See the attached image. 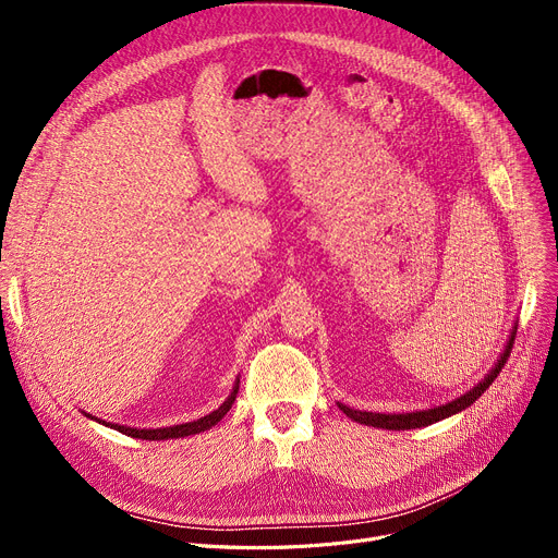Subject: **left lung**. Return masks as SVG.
<instances>
[{"label": "left lung", "mask_w": 558, "mask_h": 558, "mask_svg": "<svg viewBox=\"0 0 558 558\" xmlns=\"http://www.w3.org/2000/svg\"><path fill=\"white\" fill-rule=\"evenodd\" d=\"M513 339H515V330L511 332V339H509V343H507V348H505L502 357L497 360L495 368L482 379V383H480L473 391H468L465 396H461V398H457V400H452V402H448V404H444V407L425 409V412H414V414H373V412H357V409H350V407H345V404H339L341 412H343L348 418H353V421H357V423H362V425L383 427V429H416V427L432 425V423H436V421H444V418H448V416L461 412V409L471 407V404L493 385V379H495L497 375H500V371L505 368V364H507V360H509V355H511Z\"/></svg>", "instance_id": "left-lung-1"}]
</instances>
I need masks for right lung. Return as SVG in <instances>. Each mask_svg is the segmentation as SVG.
<instances>
[{
  "label": "right lung",
  "instance_id": "right-lung-1",
  "mask_svg": "<svg viewBox=\"0 0 558 558\" xmlns=\"http://www.w3.org/2000/svg\"><path fill=\"white\" fill-rule=\"evenodd\" d=\"M238 391H240V383L234 385L232 393L228 396V400H226L219 409H215L213 414L203 416V418H198V421H192V423L173 425V427H160V429H135V427H124V425H114V423H110V427L117 429V432L126 434V436H133V438H146V441H165V438H179V436L198 434V432L210 429L213 425H217V423L228 414V409L232 407L234 398H238ZM95 421H97V418H95ZM99 423H104V421H99ZM104 425H108V423H104Z\"/></svg>",
  "mask_w": 558,
  "mask_h": 558
}]
</instances>
